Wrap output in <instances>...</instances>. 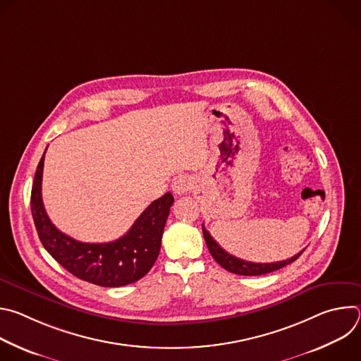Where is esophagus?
Returning <instances> with one entry per match:
<instances>
[{
  "label": "esophagus",
  "instance_id": "esophagus-1",
  "mask_svg": "<svg viewBox=\"0 0 361 361\" xmlns=\"http://www.w3.org/2000/svg\"><path fill=\"white\" fill-rule=\"evenodd\" d=\"M194 185V181L190 176L187 174H180L177 176L174 180H173V184H171V188L174 191L176 195H183V194H187L191 191Z\"/></svg>",
  "mask_w": 361,
  "mask_h": 361
}]
</instances>
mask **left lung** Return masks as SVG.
<instances>
[{
    "label": "left lung",
    "instance_id": "1",
    "mask_svg": "<svg viewBox=\"0 0 361 361\" xmlns=\"http://www.w3.org/2000/svg\"><path fill=\"white\" fill-rule=\"evenodd\" d=\"M202 235L205 240V244H207L210 254L213 255V259L227 271L234 273V274H240V276H262V274H267L276 270H280L283 267H286L287 264L295 262L298 257L301 255L302 251H300L298 254H295L294 257L288 260H283V262H276V263H252V262H245L238 259V257L231 255L230 252H227L224 248H221V245L212 237V234L204 228L202 224Z\"/></svg>",
    "mask_w": 361,
    "mask_h": 361
}]
</instances>
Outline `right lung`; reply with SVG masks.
Listing matches in <instances>:
<instances>
[{
	"mask_svg": "<svg viewBox=\"0 0 361 361\" xmlns=\"http://www.w3.org/2000/svg\"><path fill=\"white\" fill-rule=\"evenodd\" d=\"M44 156L45 152L31 190V213L44 248L73 276L101 287H121L142 279L160 254L173 194L166 192L152 201L121 238L111 243H81L61 233L45 213L41 197Z\"/></svg>",
	"mask_w": 361,
	"mask_h": 361,
	"instance_id": "obj_1",
	"label": "right lung"
}]
</instances>
